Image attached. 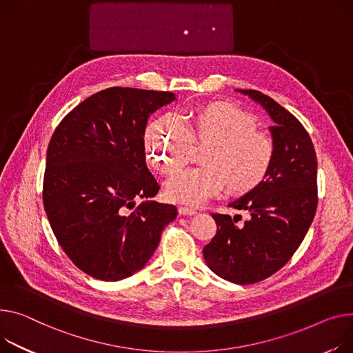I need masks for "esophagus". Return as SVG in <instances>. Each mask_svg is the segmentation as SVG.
I'll use <instances>...</instances> for the list:
<instances>
[{
	"label": "esophagus",
	"instance_id": "obj_1",
	"mask_svg": "<svg viewBox=\"0 0 353 353\" xmlns=\"http://www.w3.org/2000/svg\"><path fill=\"white\" fill-rule=\"evenodd\" d=\"M179 214L180 216H194V214H197V210L189 208V207H179Z\"/></svg>",
	"mask_w": 353,
	"mask_h": 353
}]
</instances>
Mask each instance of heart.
I'll return each mask as SVG.
<instances>
[{"mask_svg": "<svg viewBox=\"0 0 353 353\" xmlns=\"http://www.w3.org/2000/svg\"><path fill=\"white\" fill-rule=\"evenodd\" d=\"M193 145L207 146L200 159L204 168L168 181L166 197L173 203L199 205L224 185L230 194H248L267 180L275 159L272 139L258 130L256 117L227 101L196 108L185 125L173 114H161L145 133L148 161L164 176L185 166Z\"/></svg>", "mask_w": 353, "mask_h": 353, "instance_id": "obj_1", "label": "heart"}]
</instances>
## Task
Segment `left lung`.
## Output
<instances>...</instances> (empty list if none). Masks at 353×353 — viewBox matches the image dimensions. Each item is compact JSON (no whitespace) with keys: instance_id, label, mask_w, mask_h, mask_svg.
<instances>
[{"instance_id":"8db88e82","label":"left lung","mask_w":353,"mask_h":353,"mask_svg":"<svg viewBox=\"0 0 353 353\" xmlns=\"http://www.w3.org/2000/svg\"><path fill=\"white\" fill-rule=\"evenodd\" d=\"M237 90L260 103L272 119L275 159L258 189L230 203L248 211L244 225H237L228 214H211L217 232L203 255L214 274L243 285L283 268L307 236L318 205V161L308 132L292 113L261 92Z\"/></svg>"}]
</instances>
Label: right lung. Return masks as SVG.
<instances>
[{
    "mask_svg": "<svg viewBox=\"0 0 353 353\" xmlns=\"http://www.w3.org/2000/svg\"><path fill=\"white\" fill-rule=\"evenodd\" d=\"M174 99L173 92L108 88L70 110L51 137L45 213L65 254L93 278L142 270L177 216L174 205L149 200L160 185L143 139L149 116ZM136 199L143 203L134 209Z\"/></svg>",
    "mask_w": 353,
    "mask_h": 353,
    "instance_id": "right-lung-1",
    "label": "right lung"
}]
</instances>
